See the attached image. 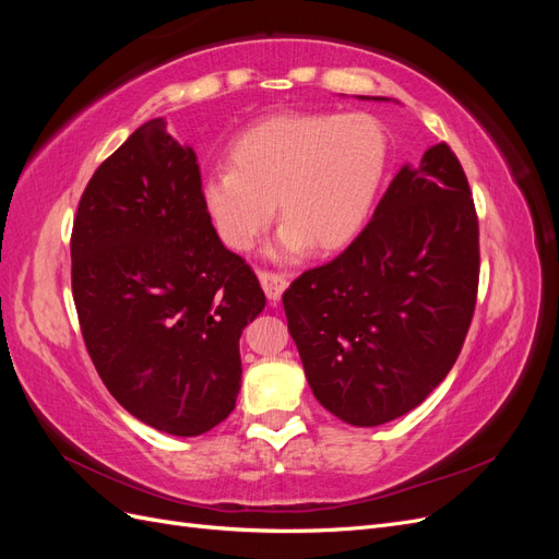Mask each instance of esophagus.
Masks as SVG:
<instances>
[{"label":"esophagus","mask_w":559,"mask_h":559,"mask_svg":"<svg viewBox=\"0 0 559 559\" xmlns=\"http://www.w3.org/2000/svg\"><path fill=\"white\" fill-rule=\"evenodd\" d=\"M259 280H261V286H263V292H265V296H267V300L275 302L282 298V294H284V289H286V280H284V275H277V273H265V270H261L259 273Z\"/></svg>","instance_id":"34e87169"}]
</instances>
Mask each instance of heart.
<instances>
[{
	"mask_svg": "<svg viewBox=\"0 0 559 559\" xmlns=\"http://www.w3.org/2000/svg\"><path fill=\"white\" fill-rule=\"evenodd\" d=\"M386 134L368 114H280L230 144V167L200 181V200L228 249L249 251L275 216L267 257L349 245L368 222L386 173Z\"/></svg>",
	"mask_w": 559,
	"mask_h": 559,
	"instance_id": "1",
	"label": "heart"
}]
</instances>
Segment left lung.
<instances>
[{"label": "left lung", "instance_id": "1", "mask_svg": "<svg viewBox=\"0 0 559 559\" xmlns=\"http://www.w3.org/2000/svg\"><path fill=\"white\" fill-rule=\"evenodd\" d=\"M478 267L466 175L450 146L436 144L417 167H401L341 257L282 296L314 399L352 427L417 408L460 357Z\"/></svg>", "mask_w": 559, "mask_h": 559}]
</instances>
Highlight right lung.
I'll return each mask as SVG.
<instances>
[{
    "instance_id": "add662e5",
    "label": "right lung",
    "mask_w": 559,
    "mask_h": 559,
    "mask_svg": "<svg viewBox=\"0 0 559 559\" xmlns=\"http://www.w3.org/2000/svg\"><path fill=\"white\" fill-rule=\"evenodd\" d=\"M72 292L97 373L132 417L200 436L233 413L240 335L265 296L214 233L195 151L165 118L134 130L83 191Z\"/></svg>"
}]
</instances>
